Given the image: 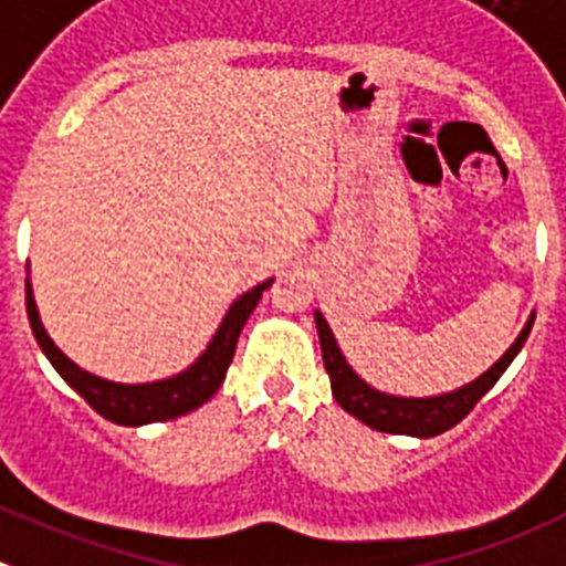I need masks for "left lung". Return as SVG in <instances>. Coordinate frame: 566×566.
<instances>
[{"label": "left lung", "instance_id": "left-lung-1", "mask_svg": "<svg viewBox=\"0 0 566 566\" xmlns=\"http://www.w3.org/2000/svg\"><path fill=\"white\" fill-rule=\"evenodd\" d=\"M533 318H536V315H531V321L524 324V329L518 333V338L513 340L511 349H507L485 375H480V378L473 380V384L437 397H397L371 389L366 380H360L358 375H355V369L346 364L338 344H335V335L333 329H329L327 318L315 310V327H318L324 369H327L333 397L338 400L340 409L349 411L353 417H358V420L366 422L369 429L386 431V434L409 437H437L442 434V431L454 429L457 422H460L473 406L480 403L482 397L491 391V386L502 378V371L511 366V360L516 358L518 349H522L524 340H527V335H531Z\"/></svg>", "mask_w": 566, "mask_h": 566}]
</instances>
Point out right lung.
I'll list each match as a JSON object with an SVG mask.
<instances>
[{
  "mask_svg": "<svg viewBox=\"0 0 566 566\" xmlns=\"http://www.w3.org/2000/svg\"><path fill=\"white\" fill-rule=\"evenodd\" d=\"M273 284V279L256 284L253 290L242 293L237 302L228 307L226 318H222L220 329L211 338L206 353L188 366L186 371L175 375V378L155 380V384H112V380L90 375L81 366H75L67 355L61 353L48 329L42 327L39 310L33 302V290H30V279H24V302H28V318L30 329H33L35 340L42 346V353L53 364L61 378L67 380L86 403L93 406L101 417L118 422V426H146V422H163L175 420V417L188 415V411L200 409L206 400L217 395V389L226 380V371L231 366L233 353H237V340L242 327H245L248 315L256 310L262 293Z\"/></svg>",
  "mask_w": 566,
  "mask_h": 566,
  "instance_id": "1",
  "label": "right lung"
}]
</instances>
